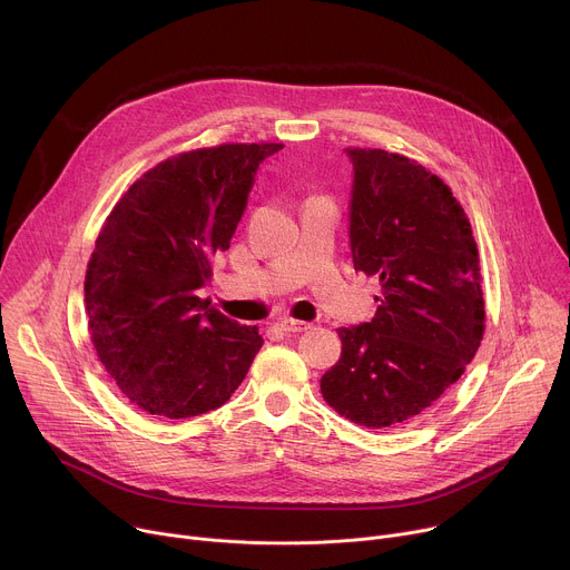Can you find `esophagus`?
<instances>
[{
    "label": "esophagus",
    "mask_w": 570,
    "mask_h": 570,
    "mask_svg": "<svg viewBox=\"0 0 570 570\" xmlns=\"http://www.w3.org/2000/svg\"><path fill=\"white\" fill-rule=\"evenodd\" d=\"M279 327L288 334H302V332H308L311 324L308 322H302V320H293V317H282L279 320Z\"/></svg>",
    "instance_id": "34e87169"
}]
</instances>
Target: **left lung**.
I'll return each mask as SVG.
<instances>
[{
  "instance_id": "left-lung-1",
  "label": "left lung",
  "mask_w": 570,
  "mask_h": 570,
  "mask_svg": "<svg viewBox=\"0 0 570 570\" xmlns=\"http://www.w3.org/2000/svg\"><path fill=\"white\" fill-rule=\"evenodd\" d=\"M354 165V268L381 282L379 308L341 327L320 390L354 424L387 429L424 413L475 356L484 332L480 259L451 189L415 159L347 148Z\"/></svg>"
}]
</instances>
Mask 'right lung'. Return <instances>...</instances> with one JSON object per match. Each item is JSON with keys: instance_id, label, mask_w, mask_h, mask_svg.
<instances>
[{"instance_id": "right-lung-1", "label": "right lung", "mask_w": 570, "mask_h": 570, "mask_svg": "<svg viewBox=\"0 0 570 570\" xmlns=\"http://www.w3.org/2000/svg\"><path fill=\"white\" fill-rule=\"evenodd\" d=\"M284 144H220L159 161L112 207L86 273L88 327L106 372L148 415L223 405L264 345L198 297L229 248L262 161Z\"/></svg>"}]
</instances>
